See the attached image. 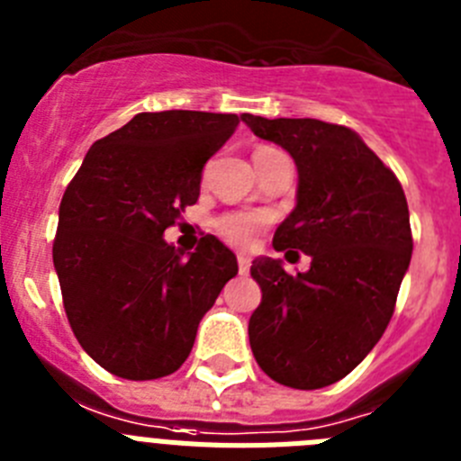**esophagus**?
<instances>
[{"label":"esophagus","mask_w":461,"mask_h":461,"mask_svg":"<svg viewBox=\"0 0 461 461\" xmlns=\"http://www.w3.org/2000/svg\"><path fill=\"white\" fill-rule=\"evenodd\" d=\"M238 267H240V275H247V272H249V267H251L249 256L240 254V256H238Z\"/></svg>","instance_id":"34e87169"}]
</instances>
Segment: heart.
Returning <instances> with one entry per match:
<instances>
[{
  "instance_id": "heart-1",
  "label": "heart",
  "mask_w": 461,
  "mask_h": 461,
  "mask_svg": "<svg viewBox=\"0 0 461 461\" xmlns=\"http://www.w3.org/2000/svg\"><path fill=\"white\" fill-rule=\"evenodd\" d=\"M267 221H270V217L266 212H226V214L214 219L212 228L230 247L249 249L256 244L258 235L263 233Z\"/></svg>"
}]
</instances>
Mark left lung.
<instances>
[{
  "label": "left lung",
  "instance_id": "left-lung-1",
  "mask_svg": "<svg viewBox=\"0 0 461 461\" xmlns=\"http://www.w3.org/2000/svg\"><path fill=\"white\" fill-rule=\"evenodd\" d=\"M242 120L286 149L300 175L297 205L272 247L312 256L297 275L279 260H254L263 300L249 319L251 351L272 381L325 388L365 360L393 319L413 251L404 189L348 126L249 113Z\"/></svg>",
  "mask_w": 461,
  "mask_h": 461
}]
</instances>
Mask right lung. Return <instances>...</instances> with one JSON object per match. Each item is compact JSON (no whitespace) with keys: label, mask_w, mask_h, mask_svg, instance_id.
<instances>
[{"label":"right lung","mask_w":461,"mask_h":461,"mask_svg":"<svg viewBox=\"0 0 461 461\" xmlns=\"http://www.w3.org/2000/svg\"><path fill=\"white\" fill-rule=\"evenodd\" d=\"M238 124V115L201 110L138 113L94 142L64 191L52 242L64 312L87 356L115 376L177 372L238 275V258L214 235L191 256L164 240Z\"/></svg>","instance_id":"add662e5"}]
</instances>
